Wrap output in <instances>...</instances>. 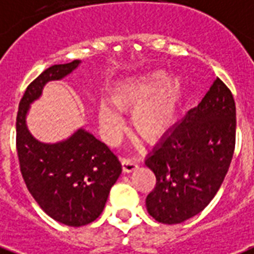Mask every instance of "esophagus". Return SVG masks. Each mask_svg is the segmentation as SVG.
<instances>
[{
	"mask_svg": "<svg viewBox=\"0 0 254 254\" xmlns=\"http://www.w3.org/2000/svg\"><path fill=\"white\" fill-rule=\"evenodd\" d=\"M122 164H123V171L127 172V174L132 172V171H135L137 168V162L132 158H125Z\"/></svg>",
	"mask_w": 254,
	"mask_h": 254,
	"instance_id": "obj_1",
	"label": "esophagus"
}]
</instances>
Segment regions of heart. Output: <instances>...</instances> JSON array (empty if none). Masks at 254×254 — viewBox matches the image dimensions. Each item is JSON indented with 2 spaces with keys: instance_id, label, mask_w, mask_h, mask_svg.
Wrapping results in <instances>:
<instances>
[{
  "instance_id": "b5f03b06",
  "label": "heart",
  "mask_w": 254,
  "mask_h": 254,
  "mask_svg": "<svg viewBox=\"0 0 254 254\" xmlns=\"http://www.w3.org/2000/svg\"><path fill=\"white\" fill-rule=\"evenodd\" d=\"M183 82L178 75L151 71L118 82L109 92L110 103L98 106L100 128L110 141H117L123 129L121 111H131V125L141 137L158 139L175 123L182 98Z\"/></svg>"
}]
</instances>
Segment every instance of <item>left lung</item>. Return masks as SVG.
I'll list each match as a JSON object with an SVG mask.
<instances>
[{
	"mask_svg": "<svg viewBox=\"0 0 254 254\" xmlns=\"http://www.w3.org/2000/svg\"><path fill=\"white\" fill-rule=\"evenodd\" d=\"M236 140V106L217 78L197 107L175 123L147 155L156 187L145 198L156 221L180 224L215 197L229 170Z\"/></svg>",
	"mask_w": 254,
	"mask_h": 254,
	"instance_id": "left-lung-1",
	"label": "left lung"
}]
</instances>
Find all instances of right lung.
I'll list each match as a JSON object with an SVG mask.
<instances>
[{
  "label": "right lung",
  "mask_w": 254,
  "mask_h": 254,
  "mask_svg": "<svg viewBox=\"0 0 254 254\" xmlns=\"http://www.w3.org/2000/svg\"><path fill=\"white\" fill-rule=\"evenodd\" d=\"M80 64H54L33 80L17 114V152L26 187L45 213L68 227L92 223L103 212L111 187L122 174L119 159L90 131L80 127L64 140L43 143L27 127L30 106L45 86L70 75Z\"/></svg>",
  "instance_id": "add662e5"
}]
</instances>
